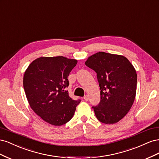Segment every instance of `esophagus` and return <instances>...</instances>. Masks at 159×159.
<instances>
[{"label":"esophagus","instance_id":"esophagus-1","mask_svg":"<svg viewBox=\"0 0 159 159\" xmlns=\"http://www.w3.org/2000/svg\"><path fill=\"white\" fill-rule=\"evenodd\" d=\"M84 99H85V101H86V102H88V101L89 100V96H88V95H85V96H84Z\"/></svg>","mask_w":159,"mask_h":159}]
</instances>
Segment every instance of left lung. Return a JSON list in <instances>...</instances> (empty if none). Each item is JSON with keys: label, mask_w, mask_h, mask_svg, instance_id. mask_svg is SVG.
<instances>
[{"label": "left lung", "mask_w": 159, "mask_h": 159, "mask_svg": "<svg viewBox=\"0 0 159 159\" xmlns=\"http://www.w3.org/2000/svg\"><path fill=\"white\" fill-rule=\"evenodd\" d=\"M97 74L100 87L99 103L93 106L100 122L113 124L122 119L131 108L136 95L137 75L127 57L99 52L85 62Z\"/></svg>", "instance_id": "obj_1"}]
</instances>
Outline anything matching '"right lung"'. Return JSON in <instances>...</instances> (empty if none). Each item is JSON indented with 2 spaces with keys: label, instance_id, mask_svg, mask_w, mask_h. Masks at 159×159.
<instances>
[{
  "label": "right lung",
  "instance_id": "1",
  "mask_svg": "<svg viewBox=\"0 0 159 159\" xmlns=\"http://www.w3.org/2000/svg\"><path fill=\"white\" fill-rule=\"evenodd\" d=\"M78 61L63 56L40 57L26 69L23 86L32 109L44 121L60 126L74 116L81 101L73 100L66 88Z\"/></svg>",
  "mask_w": 159,
  "mask_h": 159
}]
</instances>
